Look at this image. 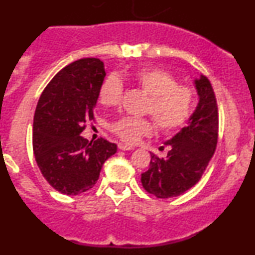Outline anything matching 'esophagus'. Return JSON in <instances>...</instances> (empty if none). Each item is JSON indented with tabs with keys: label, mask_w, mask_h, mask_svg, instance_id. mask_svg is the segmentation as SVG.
Masks as SVG:
<instances>
[{
	"label": "esophagus",
	"mask_w": 255,
	"mask_h": 255,
	"mask_svg": "<svg viewBox=\"0 0 255 255\" xmlns=\"http://www.w3.org/2000/svg\"><path fill=\"white\" fill-rule=\"evenodd\" d=\"M119 148L122 151H131L134 150L133 146H129V145H126V144H119Z\"/></svg>",
	"instance_id": "1"
}]
</instances>
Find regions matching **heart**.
I'll use <instances>...</instances> for the list:
<instances>
[{
  "label": "heart",
  "instance_id": "1",
  "mask_svg": "<svg viewBox=\"0 0 255 255\" xmlns=\"http://www.w3.org/2000/svg\"><path fill=\"white\" fill-rule=\"evenodd\" d=\"M129 80L136 85L147 101L144 111L148 113L160 130L169 131L181 127L191 115L193 91L177 85L175 77L159 68H142L129 73ZM122 81L118 74H109L99 87V102L105 107L118 104L121 98ZM122 140L135 142L152 131V124L146 119L121 118L111 126Z\"/></svg>",
  "mask_w": 255,
  "mask_h": 255
}]
</instances>
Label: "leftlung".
I'll list each match as a JSON object with an SVG mask.
<instances>
[{"mask_svg": "<svg viewBox=\"0 0 255 255\" xmlns=\"http://www.w3.org/2000/svg\"><path fill=\"white\" fill-rule=\"evenodd\" d=\"M198 95L195 110L186 127L164 141L170 150L164 158L151 153L150 169L141 174L142 187L157 198L177 197L200 180L209 164L218 137V111L209 79L193 80Z\"/></svg>", "mask_w": 255, "mask_h": 255, "instance_id": "left-lung-1", "label": "left lung"}]
</instances>
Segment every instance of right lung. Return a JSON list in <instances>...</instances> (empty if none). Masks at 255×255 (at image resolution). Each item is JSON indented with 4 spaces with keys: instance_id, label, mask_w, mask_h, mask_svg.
Instances as JSON below:
<instances>
[{
    "instance_id": "right-lung-1",
    "label": "right lung",
    "mask_w": 255,
    "mask_h": 255,
    "mask_svg": "<svg viewBox=\"0 0 255 255\" xmlns=\"http://www.w3.org/2000/svg\"><path fill=\"white\" fill-rule=\"evenodd\" d=\"M105 78L103 61L81 58L55 75L38 101L33 119V153L51 187L66 195L89 191L118 145L80 136L93 120L99 87Z\"/></svg>"
}]
</instances>
